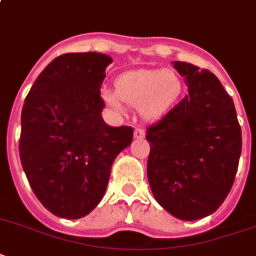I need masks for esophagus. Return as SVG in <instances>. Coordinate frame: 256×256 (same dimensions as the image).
Wrapping results in <instances>:
<instances>
[{
	"label": "esophagus",
	"mask_w": 256,
	"mask_h": 256,
	"mask_svg": "<svg viewBox=\"0 0 256 256\" xmlns=\"http://www.w3.org/2000/svg\"><path fill=\"white\" fill-rule=\"evenodd\" d=\"M145 137V130L138 126L134 130V138H144Z\"/></svg>",
	"instance_id": "esophagus-1"
}]
</instances>
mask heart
Returning a JSON list of instances; mask_svg holds the SVG:
<instances>
[{"label": "heart", "instance_id": "1", "mask_svg": "<svg viewBox=\"0 0 256 256\" xmlns=\"http://www.w3.org/2000/svg\"><path fill=\"white\" fill-rule=\"evenodd\" d=\"M183 82L176 72L141 70L126 72L116 78L115 90L104 88L102 98L115 110H123V103L140 107L146 119H158L164 116L176 102Z\"/></svg>", "mask_w": 256, "mask_h": 256}]
</instances>
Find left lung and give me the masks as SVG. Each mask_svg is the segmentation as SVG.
<instances>
[{"mask_svg":"<svg viewBox=\"0 0 256 256\" xmlns=\"http://www.w3.org/2000/svg\"><path fill=\"white\" fill-rule=\"evenodd\" d=\"M188 94L146 130L148 179L170 214L192 221L216 212L237 174L242 132L233 99L208 69L175 61Z\"/></svg>","mask_w":256,"mask_h":256,"instance_id":"1","label":"left lung"}]
</instances>
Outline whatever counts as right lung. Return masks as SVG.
<instances>
[{
  "mask_svg": "<svg viewBox=\"0 0 256 256\" xmlns=\"http://www.w3.org/2000/svg\"><path fill=\"white\" fill-rule=\"evenodd\" d=\"M111 57L65 54L47 65L24 99L19 157L28 183L50 213L81 218L98 206L111 164L133 128L103 122L100 86Z\"/></svg>",
  "mask_w": 256,
  "mask_h": 256,
  "instance_id": "obj_1",
  "label": "right lung"
}]
</instances>
